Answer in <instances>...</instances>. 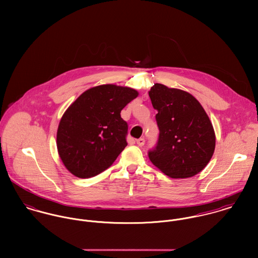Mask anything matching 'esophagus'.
Returning <instances> with one entry per match:
<instances>
[{
    "instance_id": "34e87169",
    "label": "esophagus",
    "mask_w": 258,
    "mask_h": 258,
    "mask_svg": "<svg viewBox=\"0 0 258 258\" xmlns=\"http://www.w3.org/2000/svg\"><path fill=\"white\" fill-rule=\"evenodd\" d=\"M136 142H137L138 146L142 147V146H144V144H145V139H144V138H139Z\"/></svg>"
}]
</instances>
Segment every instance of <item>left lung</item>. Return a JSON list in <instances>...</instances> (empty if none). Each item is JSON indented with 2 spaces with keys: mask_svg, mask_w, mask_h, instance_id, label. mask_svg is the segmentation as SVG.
Returning a JSON list of instances; mask_svg holds the SVG:
<instances>
[{
  "mask_svg": "<svg viewBox=\"0 0 258 258\" xmlns=\"http://www.w3.org/2000/svg\"><path fill=\"white\" fill-rule=\"evenodd\" d=\"M149 96L158 111L159 139L150 161L165 175L190 178L205 169L216 147L213 124L201 103L188 92L156 83Z\"/></svg>",
  "mask_w": 258,
  "mask_h": 258,
  "instance_id": "1",
  "label": "left lung"
}]
</instances>
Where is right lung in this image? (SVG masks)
<instances>
[{"label": "right lung", "mask_w": 258, "mask_h": 258, "mask_svg": "<svg viewBox=\"0 0 258 258\" xmlns=\"http://www.w3.org/2000/svg\"><path fill=\"white\" fill-rule=\"evenodd\" d=\"M138 96L130 87L103 84L84 91L62 115L56 146L66 168L86 179L108 169L127 146L121 110Z\"/></svg>", "instance_id": "obj_1"}]
</instances>
